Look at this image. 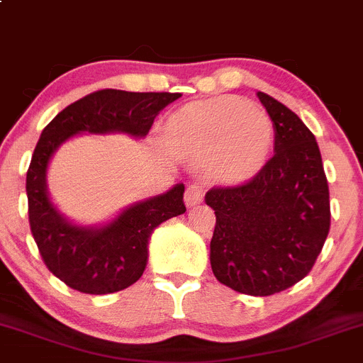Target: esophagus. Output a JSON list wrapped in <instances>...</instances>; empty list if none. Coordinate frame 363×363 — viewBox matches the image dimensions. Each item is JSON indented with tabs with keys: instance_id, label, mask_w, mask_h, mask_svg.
<instances>
[{
	"instance_id": "34e87169",
	"label": "esophagus",
	"mask_w": 363,
	"mask_h": 363,
	"mask_svg": "<svg viewBox=\"0 0 363 363\" xmlns=\"http://www.w3.org/2000/svg\"><path fill=\"white\" fill-rule=\"evenodd\" d=\"M203 194H205V189L201 188L200 184H189L184 193L186 205H188V207H194V205H198L201 200H203Z\"/></svg>"
}]
</instances>
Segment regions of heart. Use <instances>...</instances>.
<instances>
[{
  "label": "heart",
  "instance_id": "1",
  "mask_svg": "<svg viewBox=\"0 0 363 363\" xmlns=\"http://www.w3.org/2000/svg\"><path fill=\"white\" fill-rule=\"evenodd\" d=\"M167 139L179 152L208 156V175L223 184L250 177L272 146L273 125L268 114L238 97L194 102L175 113L167 125Z\"/></svg>",
  "mask_w": 363,
  "mask_h": 363
}]
</instances>
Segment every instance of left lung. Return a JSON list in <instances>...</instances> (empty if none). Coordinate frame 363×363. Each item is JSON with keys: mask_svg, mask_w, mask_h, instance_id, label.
I'll list each match as a JSON object with an SVG mask.
<instances>
[{"mask_svg": "<svg viewBox=\"0 0 363 363\" xmlns=\"http://www.w3.org/2000/svg\"><path fill=\"white\" fill-rule=\"evenodd\" d=\"M274 128V152L249 182L212 188L211 266L236 292L272 296L311 272L330 230L329 184L310 128L287 106L257 91Z\"/></svg>", "mask_w": 363, "mask_h": 363, "instance_id": "8db88e82", "label": "left lung"}]
</instances>
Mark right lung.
Returning a JSON list of instances; mask_svg holds the SVG:
<instances>
[{
	"label": "right lung",
	"instance_id": "right-lung-1",
	"mask_svg": "<svg viewBox=\"0 0 363 363\" xmlns=\"http://www.w3.org/2000/svg\"><path fill=\"white\" fill-rule=\"evenodd\" d=\"M179 97L169 91L99 90L62 109L41 132L26 177L30 233L47 268L74 291L101 296L135 284L146 269L155 228L186 212L184 184L137 201L104 226H78L48 196L52 155L83 132L146 137L160 111Z\"/></svg>",
	"mask_w": 363,
	"mask_h": 363
}]
</instances>
